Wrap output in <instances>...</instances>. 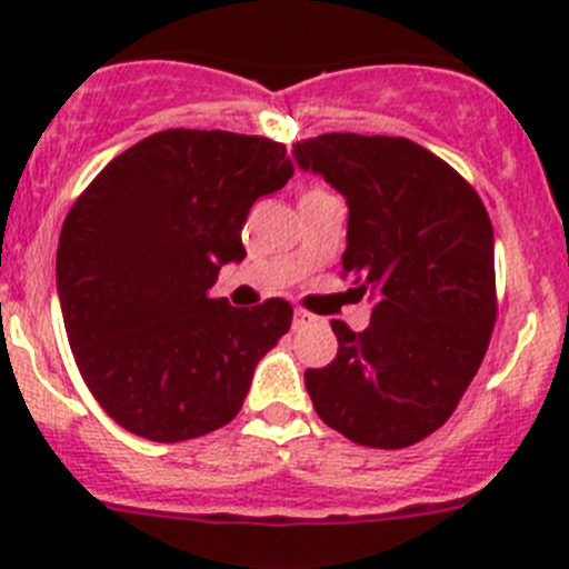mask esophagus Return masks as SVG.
Masks as SVG:
<instances>
[{
	"label": "esophagus",
	"mask_w": 569,
	"mask_h": 569,
	"mask_svg": "<svg viewBox=\"0 0 569 569\" xmlns=\"http://www.w3.org/2000/svg\"><path fill=\"white\" fill-rule=\"evenodd\" d=\"M317 325V317L308 311H302V308H297L295 311V319H291V330H306V327Z\"/></svg>",
	"instance_id": "1"
}]
</instances>
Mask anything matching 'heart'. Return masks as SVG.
Instances as JSON below:
<instances>
[{
  "label": "heart",
  "instance_id": "1",
  "mask_svg": "<svg viewBox=\"0 0 569 569\" xmlns=\"http://www.w3.org/2000/svg\"><path fill=\"white\" fill-rule=\"evenodd\" d=\"M311 192H319V189H311Z\"/></svg>",
  "mask_w": 569,
  "mask_h": 569
}]
</instances>
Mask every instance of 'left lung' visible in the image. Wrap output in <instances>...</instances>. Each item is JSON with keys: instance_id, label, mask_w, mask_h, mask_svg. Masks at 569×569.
I'll list each match as a JSON object with an SVG mask.
<instances>
[{"instance_id": "obj_1", "label": "left lung", "mask_w": 569, "mask_h": 569, "mask_svg": "<svg viewBox=\"0 0 569 569\" xmlns=\"http://www.w3.org/2000/svg\"><path fill=\"white\" fill-rule=\"evenodd\" d=\"M295 162L347 198L343 274L369 291L363 332L332 321L338 355L306 371L321 421L371 449H405L449 421L496 325L485 203L451 164L405 137L319 134Z\"/></svg>"}]
</instances>
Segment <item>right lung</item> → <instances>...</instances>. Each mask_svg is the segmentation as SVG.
<instances>
[{"instance_id": "1", "label": "right lung", "mask_w": 569, "mask_h": 569, "mask_svg": "<svg viewBox=\"0 0 569 569\" xmlns=\"http://www.w3.org/2000/svg\"><path fill=\"white\" fill-rule=\"evenodd\" d=\"M291 176L267 137L168 129L114 157L71 206L57 248L68 343L90 393L131 435L181 443L242 410L295 311L280 297L233 308L209 289L222 263L248 256L252 203Z\"/></svg>"}]
</instances>
